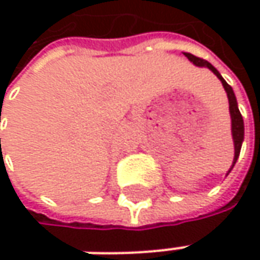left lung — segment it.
<instances>
[{"instance_id":"obj_1","label":"left lung","mask_w":260,"mask_h":260,"mask_svg":"<svg viewBox=\"0 0 260 260\" xmlns=\"http://www.w3.org/2000/svg\"><path fill=\"white\" fill-rule=\"evenodd\" d=\"M188 60H191L195 66H200V68H208L213 74H214L224 86L225 92H227V98H229V110H230V117H232V136H233V143H235V157H233V164L230 166L227 175L232 172L233 166L236 165L239 155H240V149H242V143H243V139H245V124H243V117L239 111V107H237V100H236V95L233 92V88L229 85L224 81V78L220 75V72L215 69L214 66L211 65L210 62H207L201 57H197V56L191 55V53H184Z\"/></svg>"}]
</instances>
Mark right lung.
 Here are the masks:
<instances>
[{
  "label": "right lung",
  "mask_w": 260,
  "mask_h": 260,
  "mask_svg": "<svg viewBox=\"0 0 260 260\" xmlns=\"http://www.w3.org/2000/svg\"><path fill=\"white\" fill-rule=\"evenodd\" d=\"M0 142H1V140H0Z\"/></svg>",
  "instance_id": "obj_1"
}]
</instances>
